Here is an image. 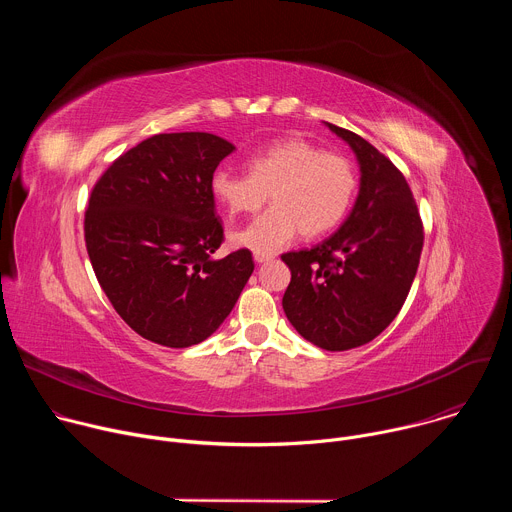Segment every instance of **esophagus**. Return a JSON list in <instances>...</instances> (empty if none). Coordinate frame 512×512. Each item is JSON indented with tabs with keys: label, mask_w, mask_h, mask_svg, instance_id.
<instances>
[{
	"label": "esophagus",
	"mask_w": 512,
	"mask_h": 512,
	"mask_svg": "<svg viewBox=\"0 0 512 512\" xmlns=\"http://www.w3.org/2000/svg\"><path fill=\"white\" fill-rule=\"evenodd\" d=\"M253 259H255L257 263H265V261H271L273 255H271V253H255Z\"/></svg>",
	"instance_id": "obj_1"
}]
</instances>
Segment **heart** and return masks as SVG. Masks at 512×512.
I'll list each match as a JSON object with an SVG mask.
<instances>
[{"label":"heart","mask_w":512,"mask_h":512,"mask_svg":"<svg viewBox=\"0 0 512 512\" xmlns=\"http://www.w3.org/2000/svg\"><path fill=\"white\" fill-rule=\"evenodd\" d=\"M356 170L338 154H328L302 137H283L249 156L247 174L218 168L210 190L231 214H253L272 192L273 206L249 227L231 233V243L255 253H275L300 231L320 237L346 216Z\"/></svg>","instance_id":"b5f03b06"}]
</instances>
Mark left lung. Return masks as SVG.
<instances>
[{"label":"left lung","mask_w":512,"mask_h":512,"mask_svg":"<svg viewBox=\"0 0 512 512\" xmlns=\"http://www.w3.org/2000/svg\"><path fill=\"white\" fill-rule=\"evenodd\" d=\"M356 154L360 190L344 225L312 249L289 251L283 312L308 342L350 350L399 314L417 273L423 223L399 168L360 135L326 123Z\"/></svg>","instance_id":"1"}]
</instances>
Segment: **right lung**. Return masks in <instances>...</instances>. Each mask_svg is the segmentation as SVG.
<instances>
[{
    "label": "right lung",
    "instance_id": "add662e5",
    "mask_svg": "<svg viewBox=\"0 0 512 512\" xmlns=\"http://www.w3.org/2000/svg\"><path fill=\"white\" fill-rule=\"evenodd\" d=\"M235 145L202 133H158L119 156L85 212L93 271L125 324L145 340L186 348L235 308L255 263L249 249L223 259L210 178Z\"/></svg>",
    "mask_w": 512,
    "mask_h": 512
}]
</instances>
